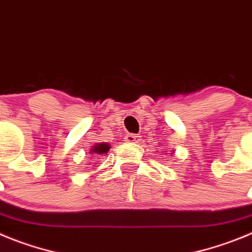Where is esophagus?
I'll use <instances>...</instances> for the list:
<instances>
[{
  "label": "esophagus",
  "instance_id": "esophagus-1",
  "mask_svg": "<svg viewBox=\"0 0 252 252\" xmlns=\"http://www.w3.org/2000/svg\"><path fill=\"white\" fill-rule=\"evenodd\" d=\"M124 139H126V142H128V143H137V142H139V135H137V134H126Z\"/></svg>",
  "mask_w": 252,
  "mask_h": 252
}]
</instances>
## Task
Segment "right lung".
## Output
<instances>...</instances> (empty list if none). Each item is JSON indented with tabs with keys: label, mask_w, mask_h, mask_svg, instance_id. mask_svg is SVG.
Listing matches in <instances>:
<instances>
[{
	"label": "right lung",
	"mask_w": 252,
	"mask_h": 252,
	"mask_svg": "<svg viewBox=\"0 0 252 252\" xmlns=\"http://www.w3.org/2000/svg\"><path fill=\"white\" fill-rule=\"evenodd\" d=\"M110 149V146L109 144H106V143H103V144H98V146H95L94 148L92 149L93 153H98V154H103V153H106V152L109 151Z\"/></svg>",
	"instance_id": "obj_1"
}]
</instances>
